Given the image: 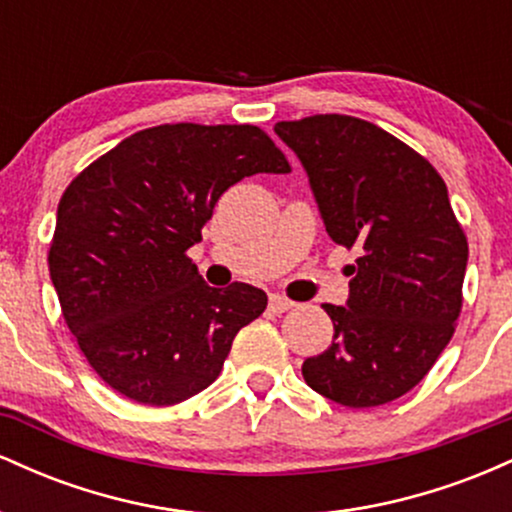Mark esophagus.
<instances>
[{
	"label": "esophagus",
	"instance_id": "obj_1",
	"mask_svg": "<svg viewBox=\"0 0 512 512\" xmlns=\"http://www.w3.org/2000/svg\"><path fill=\"white\" fill-rule=\"evenodd\" d=\"M293 308V303L289 301V298H281V296H272L269 298V310H272V313H286V310H291Z\"/></svg>",
	"mask_w": 512,
	"mask_h": 512
}]
</instances>
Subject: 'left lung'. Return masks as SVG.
Listing matches in <instances>:
<instances>
[{
	"instance_id": "1",
	"label": "left lung",
	"mask_w": 512,
	"mask_h": 512,
	"mask_svg": "<svg viewBox=\"0 0 512 512\" xmlns=\"http://www.w3.org/2000/svg\"><path fill=\"white\" fill-rule=\"evenodd\" d=\"M308 173L334 243L356 248L346 305L325 303L334 337L303 361L305 383L351 409L407 395L455 332L467 238L438 170L351 115L276 122Z\"/></svg>"
}]
</instances>
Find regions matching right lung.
I'll return each instance as SVG.
<instances>
[{
    "label": "right lung",
    "instance_id": "add662e5",
    "mask_svg": "<svg viewBox=\"0 0 512 512\" xmlns=\"http://www.w3.org/2000/svg\"><path fill=\"white\" fill-rule=\"evenodd\" d=\"M252 125H158L122 139L64 190L50 279L91 368L139 404L168 407L219 378L233 339L267 308L250 284H204L185 255L231 185L289 173Z\"/></svg>",
    "mask_w": 512,
    "mask_h": 512
}]
</instances>
